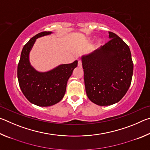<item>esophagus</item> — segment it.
Masks as SVG:
<instances>
[{
	"label": "esophagus",
	"instance_id": "esophagus-1",
	"mask_svg": "<svg viewBox=\"0 0 150 150\" xmlns=\"http://www.w3.org/2000/svg\"><path fill=\"white\" fill-rule=\"evenodd\" d=\"M78 66L79 67H82V62H81V60L78 61Z\"/></svg>",
	"mask_w": 150,
	"mask_h": 150
}]
</instances>
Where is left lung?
Masks as SVG:
<instances>
[{"label":"left lung","mask_w":150,"mask_h":150,"mask_svg":"<svg viewBox=\"0 0 150 150\" xmlns=\"http://www.w3.org/2000/svg\"><path fill=\"white\" fill-rule=\"evenodd\" d=\"M97 50L81 57L88 98L99 106L120 101L130 87L134 65L128 45L115 33Z\"/></svg>","instance_id":"1"}]
</instances>
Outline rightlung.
I'll return each instance as SVG.
<instances>
[{
	"label": "right lung",
	"instance_id": "obj_1",
	"mask_svg": "<svg viewBox=\"0 0 150 150\" xmlns=\"http://www.w3.org/2000/svg\"><path fill=\"white\" fill-rule=\"evenodd\" d=\"M43 32L32 38L22 50L17 75L22 93L30 103L39 106L54 105L65 95L68 79L77 67L78 61L61 64L45 72L37 71L30 62V53L38 38L52 34Z\"/></svg>",
	"mask_w": 150,
	"mask_h": 150
}]
</instances>
